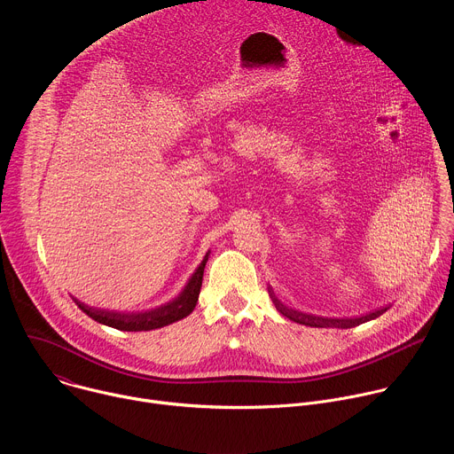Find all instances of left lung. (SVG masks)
<instances>
[{
    "label": "left lung",
    "instance_id": "left-lung-1",
    "mask_svg": "<svg viewBox=\"0 0 454 454\" xmlns=\"http://www.w3.org/2000/svg\"><path fill=\"white\" fill-rule=\"evenodd\" d=\"M271 298H273L275 307H277L284 316H287L289 319H293V321H296V323H303V325H310V327H317V325H319V319H317L316 316L303 314V312H298V310H293V309L286 307L278 298H275L273 293H271ZM364 317L368 319V317H372V316H364Z\"/></svg>",
    "mask_w": 454,
    "mask_h": 454
}]
</instances>
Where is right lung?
Instances as JSON below:
<instances>
[{
    "mask_svg": "<svg viewBox=\"0 0 454 454\" xmlns=\"http://www.w3.org/2000/svg\"><path fill=\"white\" fill-rule=\"evenodd\" d=\"M203 273L205 266L201 264L196 273H193L181 291V294L168 301L167 305H161L158 309L144 310V312H131V314H120V312H109V310H100L84 305L82 301L77 300V305L95 321L102 323V325L118 329V331H127V333H140V331H154L170 325L174 321H179L186 317L193 309H196V303L200 300L201 293V284H203Z\"/></svg>",
    "mask_w": 454,
    "mask_h": 454,
    "instance_id": "obj_1",
    "label": "right lung"
}]
</instances>
